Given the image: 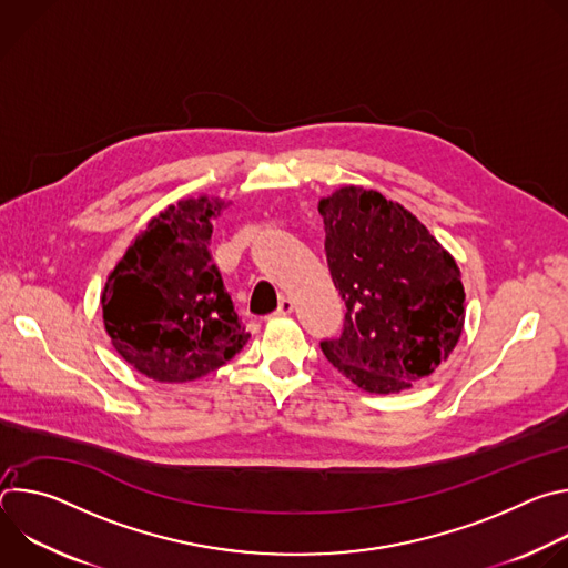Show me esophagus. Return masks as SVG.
Returning a JSON list of instances; mask_svg holds the SVG:
<instances>
[{"label":"esophagus","mask_w":568,"mask_h":568,"mask_svg":"<svg viewBox=\"0 0 568 568\" xmlns=\"http://www.w3.org/2000/svg\"><path fill=\"white\" fill-rule=\"evenodd\" d=\"M292 310H294V303H292V298H285V296H283V298L278 301L276 314H278V316H285V314H290Z\"/></svg>","instance_id":"esophagus-1"}]
</instances>
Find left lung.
Instances as JSON below:
<instances>
[{
	"label": "left lung",
	"instance_id": "left-lung-1",
	"mask_svg": "<svg viewBox=\"0 0 568 568\" xmlns=\"http://www.w3.org/2000/svg\"><path fill=\"white\" fill-rule=\"evenodd\" d=\"M333 283L346 301L339 339L323 355L368 393H399L456 348L465 290L427 226L377 191L344 186L318 202Z\"/></svg>",
	"mask_w": 568,
	"mask_h": 568
}]
</instances>
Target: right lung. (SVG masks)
Returning <instances> with one entry per match:
<instances>
[{"instance_id":"add662e5","label":"right lung","mask_w":568,"mask_h":568,"mask_svg":"<svg viewBox=\"0 0 568 568\" xmlns=\"http://www.w3.org/2000/svg\"><path fill=\"white\" fill-rule=\"evenodd\" d=\"M226 204L206 195L171 204L108 276L101 303L112 346L154 382L200 379L250 339L211 258L213 222Z\"/></svg>"}]
</instances>
